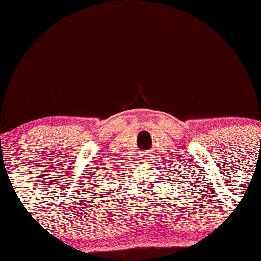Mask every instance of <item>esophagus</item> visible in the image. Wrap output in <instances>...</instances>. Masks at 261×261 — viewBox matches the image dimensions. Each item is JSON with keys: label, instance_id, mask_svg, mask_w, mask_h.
I'll use <instances>...</instances> for the list:
<instances>
[{"label": "esophagus", "instance_id": "obj_1", "mask_svg": "<svg viewBox=\"0 0 261 261\" xmlns=\"http://www.w3.org/2000/svg\"><path fill=\"white\" fill-rule=\"evenodd\" d=\"M144 158H145V160H147V158H149V156H148V154H144Z\"/></svg>", "mask_w": 261, "mask_h": 261}]
</instances>
